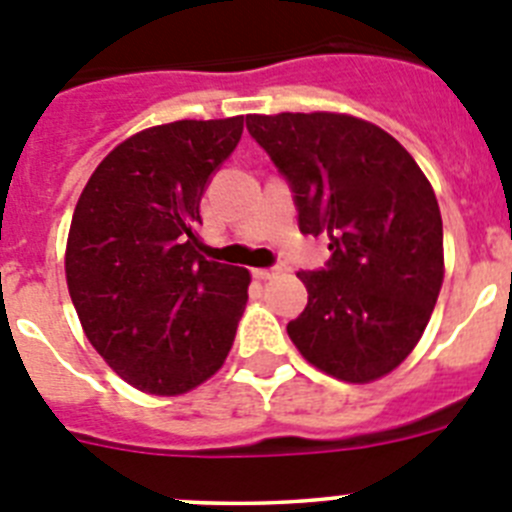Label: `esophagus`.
Returning <instances> with one entry per match:
<instances>
[{"label":"esophagus","mask_w":512,"mask_h":512,"mask_svg":"<svg viewBox=\"0 0 512 512\" xmlns=\"http://www.w3.org/2000/svg\"><path fill=\"white\" fill-rule=\"evenodd\" d=\"M253 277L259 279V282H269V279H274L279 274V269H253L251 271Z\"/></svg>","instance_id":"esophagus-1"}]
</instances>
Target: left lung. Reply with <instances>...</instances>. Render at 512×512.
Masks as SVG:
<instances>
[{"label":"left lung","instance_id":"1","mask_svg":"<svg viewBox=\"0 0 512 512\" xmlns=\"http://www.w3.org/2000/svg\"><path fill=\"white\" fill-rule=\"evenodd\" d=\"M287 176L305 235H328L323 271H300L307 307L287 333L328 377L366 384L418 346L443 284L431 182L379 125L343 112L248 115Z\"/></svg>","mask_w":512,"mask_h":512}]
</instances>
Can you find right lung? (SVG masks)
<instances>
[{
	"mask_svg": "<svg viewBox=\"0 0 512 512\" xmlns=\"http://www.w3.org/2000/svg\"><path fill=\"white\" fill-rule=\"evenodd\" d=\"M243 115L176 120L122 140L89 176L66 241V284L112 372L174 397L225 364L251 274L202 256L200 200Z\"/></svg>",
	"mask_w": 512,
	"mask_h": 512,
	"instance_id": "1",
	"label": "right lung"
}]
</instances>
